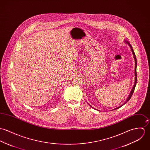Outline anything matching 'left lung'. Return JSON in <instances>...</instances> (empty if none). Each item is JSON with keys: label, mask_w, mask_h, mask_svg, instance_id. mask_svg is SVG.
<instances>
[{"label": "left lung", "mask_w": 150, "mask_h": 150, "mask_svg": "<svg viewBox=\"0 0 150 150\" xmlns=\"http://www.w3.org/2000/svg\"><path fill=\"white\" fill-rule=\"evenodd\" d=\"M125 42L127 43V44H128V45L130 47V48H131V50H132V53H133V56H134V61H135V69H134V74H135V82H134V86H133V88H132V91H131V93H130V95H129V97L128 98V99L127 100V101H126V102L125 103H126L129 100L131 99V98L132 97V95H133V92H134V88H135V87H136V83H137V72H136V67H137V60H136V56H135V54H134V51L133 50V48H132V46H131V45L128 42V41H125ZM124 103V104H125ZM124 105V104H123ZM122 105H121V106H119V107H118L116 109H118V108H120V107H121Z\"/></svg>", "instance_id": "1"}]
</instances>
